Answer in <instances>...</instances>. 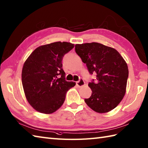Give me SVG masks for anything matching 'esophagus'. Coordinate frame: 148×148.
Here are the masks:
<instances>
[{
	"label": "esophagus",
	"instance_id": "1",
	"mask_svg": "<svg viewBox=\"0 0 148 148\" xmlns=\"http://www.w3.org/2000/svg\"><path fill=\"white\" fill-rule=\"evenodd\" d=\"M76 85L78 87L83 86L85 85V83H84V81L83 79H80L79 81H77V82H76Z\"/></svg>",
	"mask_w": 148,
	"mask_h": 148
}]
</instances>
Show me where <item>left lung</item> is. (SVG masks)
Wrapping results in <instances>:
<instances>
[{"label": "left lung", "mask_w": 148, "mask_h": 148, "mask_svg": "<svg viewBox=\"0 0 148 148\" xmlns=\"http://www.w3.org/2000/svg\"><path fill=\"white\" fill-rule=\"evenodd\" d=\"M75 50L86 64L90 74L96 72L97 81L88 84L92 91L86 104L94 111L106 113L114 109L126 93L128 69L119 53L98 42L76 45Z\"/></svg>", "instance_id": "1"}]
</instances>
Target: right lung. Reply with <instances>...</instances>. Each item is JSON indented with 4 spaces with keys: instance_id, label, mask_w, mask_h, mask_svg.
<instances>
[{
    "instance_id": "right-lung-1",
    "label": "right lung",
    "mask_w": 148,
    "mask_h": 148,
    "mask_svg": "<svg viewBox=\"0 0 148 148\" xmlns=\"http://www.w3.org/2000/svg\"><path fill=\"white\" fill-rule=\"evenodd\" d=\"M74 47L67 42L40 46L25 62L21 72L25 95L37 111L48 114L57 111L67 91L76 85L65 79L62 64L64 55Z\"/></svg>"
}]
</instances>
